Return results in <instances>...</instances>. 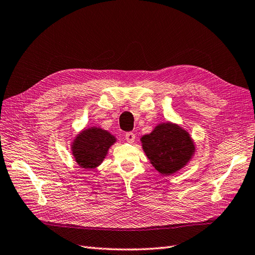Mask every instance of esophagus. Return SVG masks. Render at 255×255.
Instances as JSON below:
<instances>
[{
  "instance_id": "34e87169",
  "label": "esophagus",
  "mask_w": 255,
  "mask_h": 255,
  "mask_svg": "<svg viewBox=\"0 0 255 255\" xmlns=\"http://www.w3.org/2000/svg\"><path fill=\"white\" fill-rule=\"evenodd\" d=\"M135 138H136V136H135V134L132 133V132H128V133L126 134V139H127V141H128V142H134V141H135Z\"/></svg>"
}]
</instances>
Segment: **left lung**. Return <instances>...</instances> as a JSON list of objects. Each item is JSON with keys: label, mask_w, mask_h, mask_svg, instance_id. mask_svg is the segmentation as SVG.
<instances>
[{"label": "left lung", "mask_w": 255, "mask_h": 255, "mask_svg": "<svg viewBox=\"0 0 255 255\" xmlns=\"http://www.w3.org/2000/svg\"><path fill=\"white\" fill-rule=\"evenodd\" d=\"M140 140L152 166L164 175L173 174L184 168L196 151L187 130L171 122L159 123Z\"/></svg>", "instance_id": "1"}]
</instances>
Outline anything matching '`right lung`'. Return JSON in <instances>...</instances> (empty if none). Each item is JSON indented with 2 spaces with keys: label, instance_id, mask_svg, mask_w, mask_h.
<instances>
[{
  "label": "right lung",
  "instance_id": "1",
  "mask_svg": "<svg viewBox=\"0 0 255 255\" xmlns=\"http://www.w3.org/2000/svg\"><path fill=\"white\" fill-rule=\"evenodd\" d=\"M115 142L116 137L106 129L91 127L74 138L71 144L72 155L81 168L95 169L102 164Z\"/></svg>",
  "mask_w": 255,
  "mask_h": 255
}]
</instances>
